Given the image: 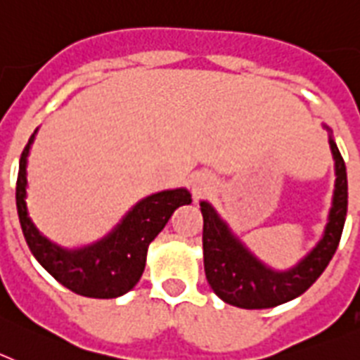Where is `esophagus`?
Listing matches in <instances>:
<instances>
[{"instance_id":"esophagus-1","label":"esophagus","mask_w":360,"mask_h":360,"mask_svg":"<svg viewBox=\"0 0 360 360\" xmlns=\"http://www.w3.org/2000/svg\"><path fill=\"white\" fill-rule=\"evenodd\" d=\"M201 190H202V184H195V186H193V192L195 193H201Z\"/></svg>"}]
</instances>
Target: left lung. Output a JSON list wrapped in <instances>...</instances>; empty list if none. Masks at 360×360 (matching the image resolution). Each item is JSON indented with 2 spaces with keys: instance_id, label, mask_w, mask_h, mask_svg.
<instances>
[{
  "instance_id": "obj_1",
  "label": "left lung",
  "mask_w": 360,
  "mask_h": 360,
  "mask_svg": "<svg viewBox=\"0 0 360 360\" xmlns=\"http://www.w3.org/2000/svg\"><path fill=\"white\" fill-rule=\"evenodd\" d=\"M328 130L331 155L335 161V190L323 237L288 270H275L262 262L232 232L230 224L208 201H201L202 257L206 281L219 299L245 310H262L284 304L302 295L326 270L339 246L348 210V177L345 159Z\"/></svg>"
}]
</instances>
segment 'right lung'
<instances>
[{"instance_id":"add662e5","label":"right lung","mask_w":360,"mask_h":360,"mask_svg":"<svg viewBox=\"0 0 360 360\" xmlns=\"http://www.w3.org/2000/svg\"><path fill=\"white\" fill-rule=\"evenodd\" d=\"M36 134L37 128L21 154L15 184V206L30 252L58 283L77 295L92 299L124 295L141 279L150 243L179 206L192 202V195L186 188L152 193L136 202L120 223L96 243L79 248L59 246L37 230L27 208V162Z\"/></svg>"}]
</instances>
